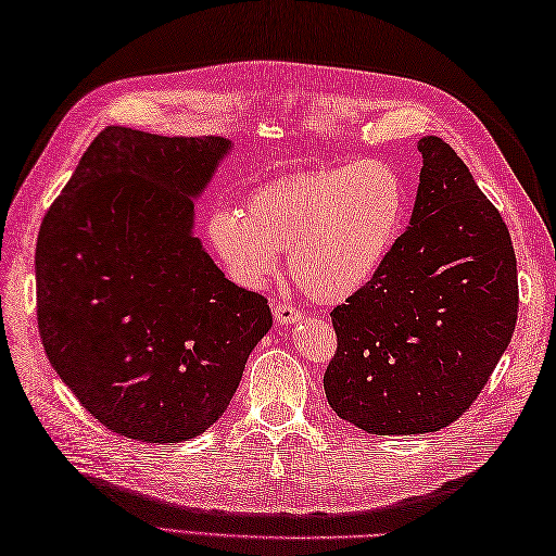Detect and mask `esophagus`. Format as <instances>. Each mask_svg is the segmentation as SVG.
I'll return each instance as SVG.
<instances>
[{
	"instance_id": "34e87169",
	"label": "esophagus",
	"mask_w": 556,
	"mask_h": 556,
	"mask_svg": "<svg viewBox=\"0 0 556 556\" xmlns=\"http://www.w3.org/2000/svg\"><path fill=\"white\" fill-rule=\"evenodd\" d=\"M270 308H274L276 320L282 323V325L302 320V311L296 308V306H292V304H288V302H274V304H270Z\"/></svg>"
}]
</instances>
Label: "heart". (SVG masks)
I'll return each mask as SVG.
<instances>
[{
  "label": "heart",
  "mask_w": 556,
  "mask_h": 556,
  "mask_svg": "<svg viewBox=\"0 0 556 556\" xmlns=\"http://www.w3.org/2000/svg\"><path fill=\"white\" fill-rule=\"evenodd\" d=\"M410 191L394 162L311 169L256 186L245 210H216L207 238L242 288H262L286 252L311 300L344 302L375 280L408 222Z\"/></svg>",
  "instance_id": "b5f03b06"
}]
</instances>
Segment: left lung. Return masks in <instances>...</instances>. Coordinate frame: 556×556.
<instances>
[{
  "label": "left lung",
  "instance_id": "obj_1",
  "mask_svg": "<svg viewBox=\"0 0 556 556\" xmlns=\"http://www.w3.org/2000/svg\"><path fill=\"white\" fill-rule=\"evenodd\" d=\"M422 153L410 226L368 288L332 311L330 408L377 437L439 431L477 401L517 325L503 216L439 137Z\"/></svg>",
  "mask_w": 556,
  "mask_h": 556
}]
</instances>
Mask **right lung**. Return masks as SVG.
<instances>
[{"mask_svg": "<svg viewBox=\"0 0 556 556\" xmlns=\"http://www.w3.org/2000/svg\"><path fill=\"white\" fill-rule=\"evenodd\" d=\"M222 137L108 127L37 236V323L53 370L119 437L179 443L219 419L274 325L193 236Z\"/></svg>", "mask_w": 556, "mask_h": 556, "instance_id": "1", "label": "right lung"}]
</instances>
